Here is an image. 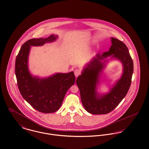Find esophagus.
Returning a JSON list of instances; mask_svg holds the SVG:
<instances>
[{"label": "esophagus", "mask_w": 149, "mask_h": 149, "mask_svg": "<svg viewBox=\"0 0 149 149\" xmlns=\"http://www.w3.org/2000/svg\"><path fill=\"white\" fill-rule=\"evenodd\" d=\"M74 74L76 77H78L80 74V71L78 69H76L75 70H74Z\"/></svg>", "instance_id": "34e87169"}]
</instances>
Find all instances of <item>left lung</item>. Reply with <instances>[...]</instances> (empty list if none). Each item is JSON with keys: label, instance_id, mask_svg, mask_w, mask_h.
Wrapping results in <instances>:
<instances>
[{"label": "left lung", "instance_id": "left-lung-1", "mask_svg": "<svg viewBox=\"0 0 149 149\" xmlns=\"http://www.w3.org/2000/svg\"><path fill=\"white\" fill-rule=\"evenodd\" d=\"M111 39L112 45L109 51L102 55L97 54L84 68L76 81L81 102L86 110L91 114H106L113 111L126 96L131 84L133 62L128 49L119 40L114 38ZM109 56L122 62L123 72L109 93L100 95L96 92V86L107 61H101Z\"/></svg>", "mask_w": 149, "mask_h": 149}]
</instances>
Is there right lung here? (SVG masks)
<instances>
[{
	"instance_id": "obj_1",
	"label": "right lung",
	"mask_w": 149,
	"mask_h": 149,
	"mask_svg": "<svg viewBox=\"0 0 149 149\" xmlns=\"http://www.w3.org/2000/svg\"><path fill=\"white\" fill-rule=\"evenodd\" d=\"M57 36L52 35L47 38L31 39L23 44L17 56L15 74L21 95L37 111L52 113L61 107L68 90L75 81L73 71L57 73L40 79L33 77L28 69V57L31 46H40L56 40Z\"/></svg>"
}]
</instances>
